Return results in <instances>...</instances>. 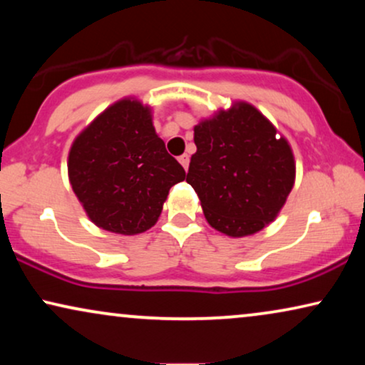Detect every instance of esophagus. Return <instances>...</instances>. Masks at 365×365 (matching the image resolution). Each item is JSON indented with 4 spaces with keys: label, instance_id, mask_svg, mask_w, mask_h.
I'll list each match as a JSON object with an SVG mask.
<instances>
[{
    "label": "esophagus",
    "instance_id": "esophagus-1",
    "mask_svg": "<svg viewBox=\"0 0 365 365\" xmlns=\"http://www.w3.org/2000/svg\"><path fill=\"white\" fill-rule=\"evenodd\" d=\"M179 163H181V166L187 171V168H189V156H187V154H182V156H179Z\"/></svg>",
    "mask_w": 365,
    "mask_h": 365
}]
</instances>
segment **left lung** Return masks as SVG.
<instances>
[{
    "mask_svg": "<svg viewBox=\"0 0 365 365\" xmlns=\"http://www.w3.org/2000/svg\"><path fill=\"white\" fill-rule=\"evenodd\" d=\"M194 143L186 181L209 226L244 237L279 216L296 181V161L287 139L256 106L234 101L202 118Z\"/></svg>",
    "mask_w": 365,
    "mask_h": 365,
    "instance_id": "obj_1",
    "label": "left lung"
}]
</instances>
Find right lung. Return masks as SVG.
<instances>
[{"label": "right lung", "mask_w": 365, "mask_h": 365, "mask_svg": "<svg viewBox=\"0 0 365 365\" xmlns=\"http://www.w3.org/2000/svg\"><path fill=\"white\" fill-rule=\"evenodd\" d=\"M68 178L89 221L104 231L134 236L158 222L169 189L186 173L158 136L153 108L128 96L74 138Z\"/></svg>", "instance_id": "obj_1"}]
</instances>
